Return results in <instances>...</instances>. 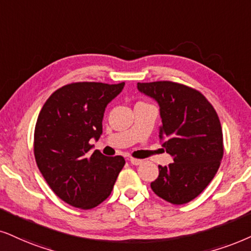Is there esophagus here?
Masks as SVG:
<instances>
[{
  "label": "esophagus",
  "mask_w": 251,
  "mask_h": 251,
  "mask_svg": "<svg viewBox=\"0 0 251 251\" xmlns=\"http://www.w3.org/2000/svg\"><path fill=\"white\" fill-rule=\"evenodd\" d=\"M129 163L133 164V166H140L142 163V160H138V158H129Z\"/></svg>",
  "instance_id": "34e87169"
}]
</instances>
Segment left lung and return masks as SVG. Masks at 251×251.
Here are the masks:
<instances>
[{
    "instance_id": "obj_1",
    "label": "left lung",
    "mask_w": 251,
    "mask_h": 251,
    "mask_svg": "<svg viewBox=\"0 0 251 251\" xmlns=\"http://www.w3.org/2000/svg\"><path fill=\"white\" fill-rule=\"evenodd\" d=\"M136 88L160 106L158 136L174 158L169 166H158L151 188L171 204H186L204 191L220 167L224 144L219 117L204 95L186 85L158 81Z\"/></svg>"
}]
</instances>
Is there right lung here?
<instances>
[{"mask_svg":"<svg viewBox=\"0 0 251 251\" xmlns=\"http://www.w3.org/2000/svg\"><path fill=\"white\" fill-rule=\"evenodd\" d=\"M125 83L77 82L50 95L38 116L34 157L53 192L74 207H96L111 195L125 160L100 151L91 156V139L103 133L105 107Z\"/></svg>","mask_w":251,"mask_h":251,"instance_id":"obj_1","label":"right lung"}]
</instances>
